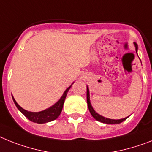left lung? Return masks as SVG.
I'll return each mask as SVG.
<instances>
[{"mask_svg": "<svg viewBox=\"0 0 152 152\" xmlns=\"http://www.w3.org/2000/svg\"><path fill=\"white\" fill-rule=\"evenodd\" d=\"M134 44L135 46V49H136V52L137 51V45L136 43H134ZM86 100H87V105H88V108H89V110H90V113H91V115L93 116L94 118H95L96 121H100L102 123L104 124H120L123 122L124 121H125L127 119V117H125V118H123V119H119V120H113V119H109V118H106V117H103V116L100 115V114H98L95 111L92 107L91 104H90V91H89V88L88 86H86Z\"/></svg>", "mask_w": 152, "mask_h": 152, "instance_id": "obj_1", "label": "left lung"}]
</instances>
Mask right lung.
I'll use <instances>...</instances> for the list:
<instances>
[{
  "label": "right lung",
  "mask_w": 152,
  "mask_h": 152,
  "mask_svg": "<svg viewBox=\"0 0 152 152\" xmlns=\"http://www.w3.org/2000/svg\"><path fill=\"white\" fill-rule=\"evenodd\" d=\"M72 86V85L70 86H69L65 92L63 93L62 96H61V98L59 99V100H58V102H56L54 105H52V107H50L48 109H45L42 111L40 112H31L28 111L26 110L23 109L22 107H21L18 104V103L16 102V100H15V98L12 96L14 100V103L16 105L18 109L21 112V113L25 116V117L28 118V120H30L31 121L35 122V123L38 124H45L47 123V122H50L54 121L56 118H58V117L60 115L61 112H62V107H63V104H64L65 99L66 97V95H67V93H68L69 90L70 89V87Z\"/></svg>",
  "instance_id": "obj_1"
}]
</instances>
